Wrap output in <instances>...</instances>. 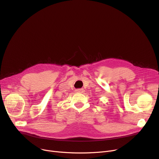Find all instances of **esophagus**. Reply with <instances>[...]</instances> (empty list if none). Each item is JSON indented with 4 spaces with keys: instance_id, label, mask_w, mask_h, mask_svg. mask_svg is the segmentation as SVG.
Wrapping results in <instances>:
<instances>
[{
    "instance_id": "esophagus-1",
    "label": "esophagus",
    "mask_w": 159,
    "mask_h": 159,
    "mask_svg": "<svg viewBox=\"0 0 159 159\" xmlns=\"http://www.w3.org/2000/svg\"><path fill=\"white\" fill-rule=\"evenodd\" d=\"M75 91H76V93H84V89H77L76 90H75Z\"/></svg>"
}]
</instances>
